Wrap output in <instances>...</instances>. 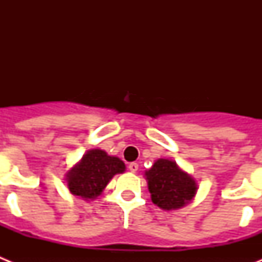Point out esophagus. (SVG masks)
Instances as JSON below:
<instances>
[{"label":"esophagus","mask_w":262,"mask_h":262,"mask_svg":"<svg viewBox=\"0 0 262 262\" xmlns=\"http://www.w3.org/2000/svg\"><path fill=\"white\" fill-rule=\"evenodd\" d=\"M138 169H139L138 163H129L128 164V170H129V172L135 173V172H138Z\"/></svg>","instance_id":"34e87169"}]
</instances>
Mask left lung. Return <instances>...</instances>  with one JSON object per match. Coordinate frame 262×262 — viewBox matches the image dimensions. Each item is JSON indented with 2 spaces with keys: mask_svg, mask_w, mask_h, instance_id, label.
<instances>
[{
  "mask_svg": "<svg viewBox=\"0 0 262 262\" xmlns=\"http://www.w3.org/2000/svg\"><path fill=\"white\" fill-rule=\"evenodd\" d=\"M145 176L152 202L164 210H174L185 206L193 200L198 189L193 178L182 172L170 160H157L145 172Z\"/></svg>",
  "mask_w": 262,
  "mask_h": 262,
  "instance_id": "obj_1",
  "label": "left lung"
}]
</instances>
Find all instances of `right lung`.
<instances>
[{
	"instance_id": "add662e5",
	"label": "right lung",
	"mask_w": 262,
	"mask_h": 262,
	"mask_svg": "<svg viewBox=\"0 0 262 262\" xmlns=\"http://www.w3.org/2000/svg\"><path fill=\"white\" fill-rule=\"evenodd\" d=\"M126 165L118 157L108 156L101 149H92L69 172L68 189L72 194L93 200L102 193L113 176L123 173Z\"/></svg>"
}]
</instances>
